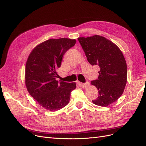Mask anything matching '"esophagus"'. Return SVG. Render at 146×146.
Returning a JSON list of instances; mask_svg holds the SVG:
<instances>
[{"instance_id":"obj_1","label":"esophagus","mask_w":146,"mask_h":146,"mask_svg":"<svg viewBox=\"0 0 146 146\" xmlns=\"http://www.w3.org/2000/svg\"><path fill=\"white\" fill-rule=\"evenodd\" d=\"M79 84L82 88H86V87L90 86V84H89V82H86V83H85V84H83V83H81V82H79Z\"/></svg>"}]
</instances>
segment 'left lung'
Returning a JSON list of instances; mask_svg holds the SVG:
<instances>
[{"label": "left lung", "instance_id": "1", "mask_svg": "<svg viewBox=\"0 0 146 146\" xmlns=\"http://www.w3.org/2000/svg\"><path fill=\"white\" fill-rule=\"evenodd\" d=\"M78 39L92 66L100 68L98 78L91 85L98 90V97L92 100L97 106L107 107L122 96L127 82V66L124 56L115 43L100 35Z\"/></svg>", "mask_w": 146, "mask_h": 146}]
</instances>
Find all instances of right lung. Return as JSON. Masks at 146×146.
Wrapping results in <instances>:
<instances>
[{
    "label": "right lung",
    "mask_w": 146,
    "mask_h": 146,
    "mask_svg": "<svg viewBox=\"0 0 146 146\" xmlns=\"http://www.w3.org/2000/svg\"><path fill=\"white\" fill-rule=\"evenodd\" d=\"M76 39H50L35 47L29 54L25 70V84L30 96L40 106L50 111L67 106L75 82L55 80L64 54L74 45Z\"/></svg>",
    "instance_id": "1"
}]
</instances>
